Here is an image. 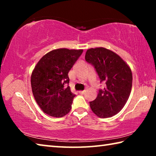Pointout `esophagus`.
<instances>
[{
  "label": "esophagus",
  "mask_w": 156,
  "mask_h": 156,
  "mask_svg": "<svg viewBox=\"0 0 156 156\" xmlns=\"http://www.w3.org/2000/svg\"><path fill=\"white\" fill-rule=\"evenodd\" d=\"M84 93H85V91H79V94H81V95H83Z\"/></svg>",
  "instance_id": "esophagus-1"
}]
</instances>
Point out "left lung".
<instances>
[{
	"label": "left lung",
	"mask_w": 156,
	"mask_h": 156,
	"mask_svg": "<svg viewBox=\"0 0 156 156\" xmlns=\"http://www.w3.org/2000/svg\"><path fill=\"white\" fill-rule=\"evenodd\" d=\"M85 60L94 67L100 83H105L104 89H99L96 98L89 102L91 110L102 118L117 114L131 93V69L118 55L103 47L88 49Z\"/></svg>",
	"instance_id": "1"
}]
</instances>
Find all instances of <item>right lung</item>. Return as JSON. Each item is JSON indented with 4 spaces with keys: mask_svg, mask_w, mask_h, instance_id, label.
Instances as JSON below:
<instances>
[{
    "mask_svg": "<svg viewBox=\"0 0 156 156\" xmlns=\"http://www.w3.org/2000/svg\"><path fill=\"white\" fill-rule=\"evenodd\" d=\"M83 51L54 49L44 55L34 68L31 77L32 92L39 107L47 115L60 118L70 112L76 95L69 86L68 73Z\"/></svg>",
    "mask_w": 156,
    "mask_h": 156,
    "instance_id": "add662e5",
    "label": "right lung"
}]
</instances>
